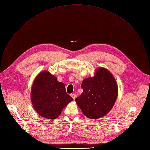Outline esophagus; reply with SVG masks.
Wrapping results in <instances>:
<instances>
[{"mask_svg": "<svg viewBox=\"0 0 150 150\" xmlns=\"http://www.w3.org/2000/svg\"><path fill=\"white\" fill-rule=\"evenodd\" d=\"M71 97L74 100L76 98V94H71Z\"/></svg>", "mask_w": 150, "mask_h": 150, "instance_id": "34e87169", "label": "esophagus"}]
</instances>
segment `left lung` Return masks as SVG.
Instances as JSON below:
<instances>
[{
    "label": "left lung",
    "instance_id": "8db88e82",
    "mask_svg": "<svg viewBox=\"0 0 150 150\" xmlns=\"http://www.w3.org/2000/svg\"><path fill=\"white\" fill-rule=\"evenodd\" d=\"M81 88L83 93L75 101L89 118L97 119L105 116L117 98V82L111 73L105 68H98L94 77L85 79Z\"/></svg>",
    "mask_w": 150,
    "mask_h": 150
}]
</instances>
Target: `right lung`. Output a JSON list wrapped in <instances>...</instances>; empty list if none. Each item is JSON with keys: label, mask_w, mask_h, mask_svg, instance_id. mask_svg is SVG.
Returning <instances> with one entry per match:
<instances>
[{"label": "right lung", "mask_w": 150, "mask_h": 150, "mask_svg": "<svg viewBox=\"0 0 150 150\" xmlns=\"http://www.w3.org/2000/svg\"><path fill=\"white\" fill-rule=\"evenodd\" d=\"M73 100L66 93L65 85L49 71L41 72L33 81L31 101L37 112L44 118L56 119Z\"/></svg>", "instance_id": "1"}]
</instances>
